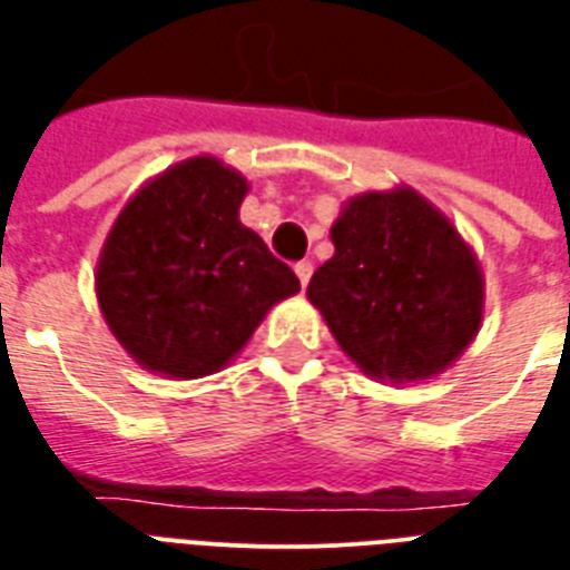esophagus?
<instances>
[{
    "instance_id": "1",
    "label": "esophagus",
    "mask_w": 570,
    "mask_h": 570,
    "mask_svg": "<svg viewBox=\"0 0 570 570\" xmlns=\"http://www.w3.org/2000/svg\"><path fill=\"white\" fill-rule=\"evenodd\" d=\"M295 275H298L302 286L311 284V275H313V263H311V259H302V263H295Z\"/></svg>"
}]
</instances>
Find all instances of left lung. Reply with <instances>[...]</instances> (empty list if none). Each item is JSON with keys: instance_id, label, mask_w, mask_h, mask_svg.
<instances>
[{"instance_id": "left-lung-1", "label": "left lung", "mask_w": 570, "mask_h": 570, "mask_svg": "<svg viewBox=\"0 0 570 570\" xmlns=\"http://www.w3.org/2000/svg\"><path fill=\"white\" fill-rule=\"evenodd\" d=\"M331 242L334 257L313 272L307 298L366 375L432 379L476 337L482 268L423 195L402 186L352 197Z\"/></svg>"}]
</instances>
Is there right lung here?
<instances>
[{
  "label": "right lung",
  "mask_w": 570,
  "mask_h": 570,
  "mask_svg": "<svg viewBox=\"0 0 570 570\" xmlns=\"http://www.w3.org/2000/svg\"><path fill=\"white\" fill-rule=\"evenodd\" d=\"M248 180L213 156L174 165L129 197L97 263V302L150 373L200 379L239 355L298 277L239 222Z\"/></svg>",
  "instance_id": "1"
}]
</instances>
